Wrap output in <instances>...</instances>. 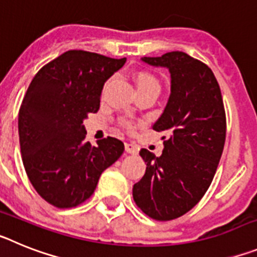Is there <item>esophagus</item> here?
Listing matches in <instances>:
<instances>
[{
	"mask_svg": "<svg viewBox=\"0 0 257 257\" xmlns=\"http://www.w3.org/2000/svg\"><path fill=\"white\" fill-rule=\"evenodd\" d=\"M124 151L128 154H136L138 153V147L134 143H126L124 144Z\"/></svg>",
	"mask_w": 257,
	"mask_h": 257,
	"instance_id": "obj_1",
	"label": "esophagus"
}]
</instances>
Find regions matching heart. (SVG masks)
<instances>
[{
    "instance_id": "obj_1",
    "label": "heart",
    "mask_w": 257,
    "mask_h": 257,
    "mask_svg": "<svg viewBox=\"0 0 257 257\" xmlns=\"http://www.w3.org/2000/svg\"><path fill=\"white\" fill-rule=\"evenodd\" d=\"M154 83H158V82H157V79L154 78L153 76H151V74L139 73L138 76H136V86H138V88L144 87V86L154 85Z\"/></svg>"
}]
</instances>
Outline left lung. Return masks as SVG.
Segmentation results:
<instances>
[{"label":"left lung","mask_w":257,"mask_h":257,"mask_svg":"<svg viewBox=\"0 0 257 257\" xmlns=\"http://www.w3.org/2000/svg\"><path fill=\"white\" fill-rule=\"evenodd\" d=\"M142 60L170 72L169 100L152 126L169 138L160 157L140 151L147 170L133 197L145 215L167 221L192 210L207 192L225 143V110L219 83L202 61L181 51Z\"/></svg>","instance_id":"1"}]
</instances>
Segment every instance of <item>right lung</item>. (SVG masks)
Returning <instances> with one entry per match:
<instances>
[{
	"instance_id": "right-lung-1",
	"label": "right lung",
	"mask_w": 257,
	"mask_h": 257,
	"mask_svg": "<svg viewBox=\"0 0 257 257\" xmlns=\"http://www.w3.org/2000/svg\"><path fill=\"white\" fill-rule=\"evenodd\" d=\"M124 63L126 58L69 50L32 79L19 110L20 152L29 181L50 205H81L123 153L115 138L86 142L83 121L99 110L104 83Z\"/></svg>"
}]
</instances>
